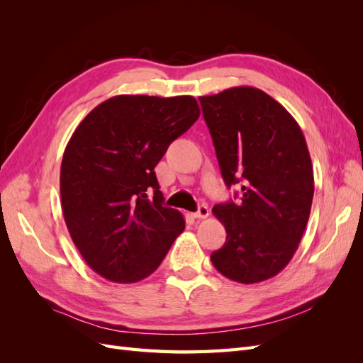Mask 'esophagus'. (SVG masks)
<instances>
[{
    "label": "esophagus",
    "mask_w": 363,
    "mask_h": 363,
    "mask_svg": "<svg viewBox=\"0 0 363 363\" xmlns=\"http://www.w3.org/2000/svg\"><path fill=\"white\" fill-rule=\"evenodd\" d=\"M208 215H211V211H208V207L206 204H201L199 207V211L194 213V216L199 218V219H206Z\"/></svg>",
    "instance_id": "esophagus-1"
}]
</instances>
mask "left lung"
Wrapping results in <instances>:
<instances>
[{"label":"left lung","instance_id":"8db88e82","mask_svg":"<svg viewBox=\"0 0 363 363\" xmlns=\"http://www.w3.org/2000/svg\"><path fill=\"white\" fill-rule=\"evenodd\" d=\"M225 184H240V203L216 204L227 238L213 267L227 279L265 281L288 265L309 221L313 169L294 116L251 86L200 96Z\"/></svg>","mask_w":363,"mask_h":363}]
</instances>
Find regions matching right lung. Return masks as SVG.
<instances>
[{
  "mask_svg": "<svg viewBox=\"0 0 363 363\" xmlns=\"http://www.w3.org/2000/svg\"><path fill=\"white\" fill-rule=\"evenodd\" d=\"M199 116L191 95H118L75 128L62 159V211L72 242L101 277H148L184 230L183 215L163 206L155 168Z\"/></svg>",
  "mask_w": 363,
  "mask_h": 363,
  "instance_id": "1",
  "label": "right lung"
}]
</instances>
